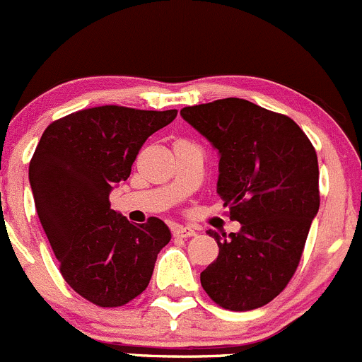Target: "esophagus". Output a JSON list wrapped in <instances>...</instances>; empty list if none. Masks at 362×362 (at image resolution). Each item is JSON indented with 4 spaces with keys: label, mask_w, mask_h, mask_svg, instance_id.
I'll use <instances>...</instances> for the list:
<instances>
[{
    "label": "esophagus",
    "mask_w": 362,
    "mask_h": 362,
    "mask_svg": "<svg viewBox=\"0 0 362 362\" xmlns=\"http://www.w3.org/2000/svg\"><path fill=\"white\" fill-rule=\"evenodd\" d=\"M174 235L176 237H182V238H188V237H195L197 232L192 228V226H182V225H177L174 226Z\"/></svg>",
    "instance_id": "34e87169"
}]
</instances>
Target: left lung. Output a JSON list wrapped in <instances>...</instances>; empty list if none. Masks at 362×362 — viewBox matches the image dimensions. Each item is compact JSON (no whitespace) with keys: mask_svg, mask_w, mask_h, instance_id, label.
Returning <instances> with one entry per match:
<instances>
[{"mask_svg":"<svg viewBox=\"0 0 362 362\" xmlns=\"http://www.w3.org/2000/svg\"><path fill=\"white\" fill-rule=\"evenodd\" d=\"M181 117L218 151L216 189L240 223L228 238L207 232L219 255L200 274L202 288L228 310L263 307L291 281L317 216L314 146L291 118L245 99L182 107Z\"/></svg>","mask_w":362,"mask_h":362,"instance_id":"1","label":"left lung"}]
</instances>
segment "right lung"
Returning a JSON list of instances; mask_svg holds the SVG:
<instances>
[{
  "instance_id": "add662e5",
  "label": "right lung",
  "mask_w": 362,
  "mask_h": 362,
  "mask_svg": "<svg viewBox=\"0 0 362 362\" xmlns=\"http://www.w3.org/2000/svg\"><path fill=\"white\" fill-rule=\"evenodd\" d=\"M176 110L98 106L47 127L29 163V185L61 274L99 307H122L150 284L155 262L170 240L162 219L134 225L110 202L111 189L151 134Z\"/></svg>"
}]
</instances>
